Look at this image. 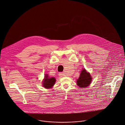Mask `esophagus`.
<instances>
[{
    "instance_id": "esophagus-1",
    "label": "esophagus",
    "mask_w": 125,
    "mask_h": 125,
    "mask_svg": "<svg viewBox=\"0 0 125 125\" xmlns=\"http://www.w3.org/2000/svg\"><path fill=\"white\" fill-rule=\"evenodd\" d=\"M59 76H60V77H64V76H65V74H64L63 73H62V72H59Z\"/></svg>"
}]
</instances>
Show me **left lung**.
<instances>
[{
    "label": "left lung",
    "instance_id": "left-lung-1",
    "mask_svg": "<svg viewBox=\"0 0 125 125\" xmlns=\"http://www.w3.org/2000/svg\"><path fill=\"white\" fill-rule=\"evenodd\" d=\"M91 81L92 77L91 75L84 69L81 71L80 77L77 80V84L80 87L84 88L89 85Z\"/></svg>",
    "mask_w": 125,
    "mask_h": 125
}]
</instances>
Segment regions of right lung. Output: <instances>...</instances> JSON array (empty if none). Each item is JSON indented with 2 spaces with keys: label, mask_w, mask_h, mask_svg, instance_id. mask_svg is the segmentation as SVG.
I'll return each instance as SVG.
<instances>
[{
  "label": "right lung",
  "mask_w": 125,
  "mask_h": 125,
  "mask_svg": "<svg viewBox=\"0 0 125 125\" xmlns=\"http://www.w3.org/2000/svg\"><path fill=\"white\" fill-rule=\"evenodd\" d=\"M45 75L43 82V86L46 88H51L55 83L56 79L54 77H49L47 74Z\"/></svg>",
  "instance_id": "1"
}]
</instances>
